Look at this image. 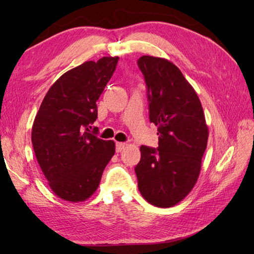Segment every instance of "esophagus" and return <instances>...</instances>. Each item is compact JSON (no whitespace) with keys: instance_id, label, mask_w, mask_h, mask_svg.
I'll use <instances>...</instances> for the list:
<instances>
[{"instance_id":"obj_1","label":"esophagus","mask_w":254,"mask_h":254,"mask_svg":"<svg viewBox=\"0 0 254 254\" xmlns=\"http://www.w3.org/2000/svg\"><path fill=\"white\" fill-rule=\"evenodd\" d=\"M124 147H126V143L118 142V143L116 144V150H117V153L122 152V150L124 149Z\"/></svg>"}]
</instances>
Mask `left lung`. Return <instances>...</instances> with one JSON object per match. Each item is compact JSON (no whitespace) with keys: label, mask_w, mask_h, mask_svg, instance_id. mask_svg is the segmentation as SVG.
<instances>
[{"label":"left lung","mask_w":254,"mask_h":254,"mask_svg":"<svg viewBox=\"0 0 254 254\" xmlns=\"http://www.w3.org/2000/svg\"><path fill=\"white\" fill-rule=\"evenodd\" d=\"M137 64L147 86L149 120L158 130L157 148H139L138 190L152 205L171 207L197 181L208 128L195 90L174 63L143 56Z\"/></svg>","instance_id":"1"}]
</instances>
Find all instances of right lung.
<instances>
[{"instance_id": "right-lung-1", "label": "right lung", "mask_w": 254, "mask_h": 254, "mask_svg": "<svg viewBox=\"0 0 254 254\" xmlns=\"http://www.w3.org/2000/svg\"><path fill=\"white\" fill-rule=\"evenodd\" d=\"M119 58L104 57L69 69L48 90L31 131L36 158L49 187L62 199L83 202L98 189L116 152L93 127L97 100L115 72Z\"/></svg>"}]
</instances>
